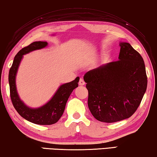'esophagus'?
I'll use <instances>...</instances> for the list:
<instances>
[{
    "mask_svg": "<svg viewBox=\"0 0 157 157\" xmlns=\"http://www.w3.org/2000/svg\"><path fill=\"white\" fill-rule=\"evenodd\" d=\"M78 84H79V85H80V86H83V85H85V82H84V81L83 80V79L81 78L80 80H79Z\"/></svg>",
    "mask_w": 157,
    "mask_h": 157,
    "instance_id": "34e87169",
    "label": "esophagus"
}]
</instances>
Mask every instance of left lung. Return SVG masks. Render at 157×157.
<instances>
[{"instance_id":"8db88e82","label":"left lung","mask_w":157,"mask_h":157,"mask_svg":"<svg viewBox=\"0 0 157 157\" xmlns=\"http://www.w3.org/2000/svg\"><path fill=\"white\" fill-rule=\"evenodd\" d=\"M119 60L84 75L91 114L102 122L128 119L140 106L147 86L143 57L128 43H120Z\"/></svg>"}]
</instances>
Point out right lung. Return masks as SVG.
I'll list each match as a JSON object with an SVG mask.
<instances>
[{"label": "right lung", "instance_id": "1", "mask_svg": "<svg viewBox=\"0 0 157 157\" xmlns=\"http://www.w3.org/2000/svg\"><path fill=\"white\" fill-rule=\"evenodd\" d=\"M47 45V42L36 41L20 50L14 57L8 76L10 98L14 109L24 119L38 125H51L58 121L63 114L69 96L72 91L78 87L79 81V77H76L75 80L60 86L51 100L40 107L30 108L20 100L17 92L15 78L23 55L33 50L41 49Z\"/></svg>", "mask_w": 157, "mask_h": 157}]
</instances>
